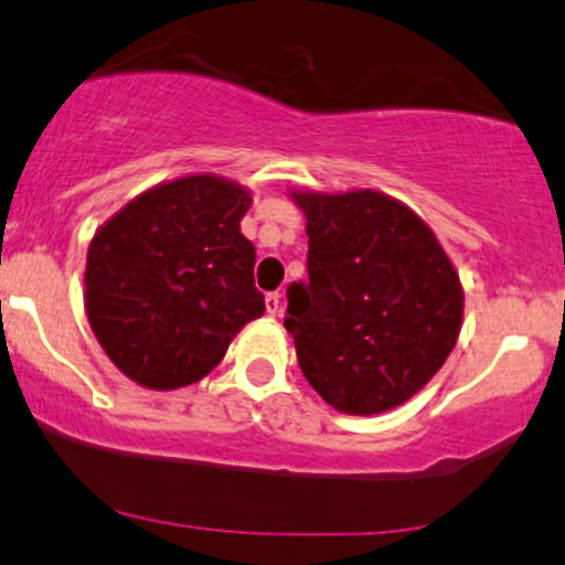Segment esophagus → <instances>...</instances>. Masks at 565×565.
I'll return each mask as SVG.
<instances>
[{"label": "esophagus", "mask_w": 565, "mask_h": 565, "mask_svg": "<svg viewBox=\"0 0 565 565\" xmlns=\"http://www.w3.org/2000/svg\"><path fill=\"white\" fill-rule=\"evenodd\" d=\"M281 298H284L281 292H267V295H265V308H267V313H273V317H276V313L281 311Z\"/></svg>", "instance_id": "34e87169"}]
</instances>
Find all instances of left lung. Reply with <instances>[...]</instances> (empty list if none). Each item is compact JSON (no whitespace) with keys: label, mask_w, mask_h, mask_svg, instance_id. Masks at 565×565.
<instances>
[{"label":"left lung","mask_w":565,"mask_h":565,"mask_svg":"<svg viewBox=\"0 0 565 565\" xmlns=\"http://www.w3.org/2000/svg\"><path fill=\"white\" fill-rule=\"evenodd\" d=\"M292 198L306 213L308 281L289 284L284 328L302 376L338 412H390L455 349L460 278L433 230L387 194Z\"/></svg>","instance_id":"obj_1"}]
</instances>
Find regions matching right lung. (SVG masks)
I'll use <instances>...</instances> for the list:
<instances>
[{"mask_svg":"<svg viewBox=\"0 0 565 565\" xmlns=\"http://www.w3.org/2000/svg\"><path fill=\"white\" fill-rule=\"evenodd\" d=\"M248 205L227 178L186 175L142 192L92 237L88 324L124 376L148 390L200 382L263 317L257 254L241 233Z\"/></svg>","mask_w":565,"mask_h":565,"instance_id":"right-lung-1","label":"right lung"}]
</instances>
